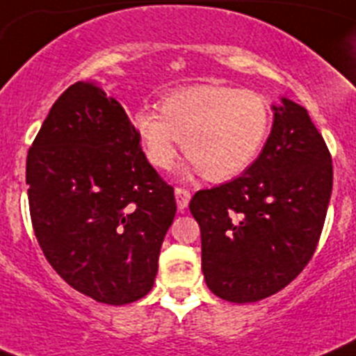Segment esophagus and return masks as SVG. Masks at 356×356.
Instances as JSON below:
<instances>
[{"label": "esophagus", "mask_w": 356, "mask_h": 356, "mask_svg": "<svg viewBox=\"0 0 356 356\" xmlns=\"http://www.w3.org/2000/svg\"><path fill=\"white\" fill-rule=\"evenodd\" d=\"M191 193L190 190H186V188H175V202H177L179 211H184L190 204Z\"/></svg>", "instance_id": "esophagus-1"}]
</instances>
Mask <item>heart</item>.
I'll return each instance as SVG.
<instances>
[{
    "label": "heart",
    "instance_id": "obj_1",
    "mask_svg": "<svg viewBox=\"0 0 356 356\" xmlns=\"http://www.w3.org/2000/svg\"><path fill=\"white\" fill-rule=\"evenodd\" d=\"M158 111L140 108L134 127L150 165L168 170L182 142L193 170L209 181L245 172L270 131V106L262 95L225 85H195L165 95Z\"/></svg>",
    "mask_w": 356,
    "mask_h": 356
}]
</instances>
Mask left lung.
Here are the masks:
<instances>
[{"instance_id": "obj_1", "label": "left lung", "mask_w": 356, "mask_h": 356, "mask_svg": "<svg viewBox=\"0 0 356 356\" xmlns=\"http://www.w3.org/2000/svg\"><path fill=\"white\" fill-rule=\"evenodd\" d=\"M273 110L254 165L190 202L207 287L232 303L264 300L302 273L318 248L334 186L332 156L305 108L282 99Z\"/></svg>"}]
</instances>
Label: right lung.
I'll list each match as a JSON object with an SVG mask.
<instances>
[{
    "mask_svg": "<svg viewBox=\"0 0 356 356\" xmlns=\"http://www.w3.org/2000/svg\"><path fill=\"white\" fill-rule=\"evenodd\" d=\"M26 184L38 245L70 287L108 305L152 289L177 206L120 102L70 85L28 150Z\"/></svg>",
    "mask_w": 356,
    "mask_h": 356,
    "instance_id": "obj_1",
    "label": "right lung"
}]
</instances>
